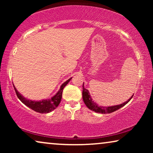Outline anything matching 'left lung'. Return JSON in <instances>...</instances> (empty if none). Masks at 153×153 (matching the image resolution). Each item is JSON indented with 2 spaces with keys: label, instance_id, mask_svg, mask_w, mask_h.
<instances>
[{
  "label": "left lung",
  "instance_id": "1",
  "mask_svg": "<svg viewBox=\"0 0 153 153\" xmlns=\"http://www.w3.org/2000/svg\"><path fill=\"white\" fill-rule=\"evenodd\" d=\"M82 96H83V102L88 108L89 109H91L93 111L96 113H99V114H110L117 111L119 108H120L123 106H124L125 104H127L128 102L130 101V100L132 98L133 95L127 100V101L125 102L124 103L118 104V105H115V106H100L99 104H97L96 102L93 101V100L92 99L91 94H90L88 90L85 89L84 86H83V92H82Z\"/></svg>",
  "mask_w": 153,
  "mask_h": 153
}]
</instances>
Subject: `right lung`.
<instances>
[{"instance_id":"1","label":"right lung","mask_w":153,"mask_h":153,"mask_svg":"<svg viewBox=\"0 0 153 153\" xmlns=\"http://www.w3.org/2000/svg\"><path fill=\"white\" fill-rule=\"evenodd\" d=\"M72 78L69 79L65 82H64L60 86L59 91L57 92V93L53 97L47 100H39V101H34V100H30L24 97L22 94L19 93L15 87L14 86V90H15L16 94L17 95L19 99L21 100L22 103H24L25 105L28 106L31 109H33L35 111L40 113V114H47V113L51 112L58 106L61 101L62 98V93L63 88L65 87V85L70 82V81Z\"/></svg>"}]
</instances>
